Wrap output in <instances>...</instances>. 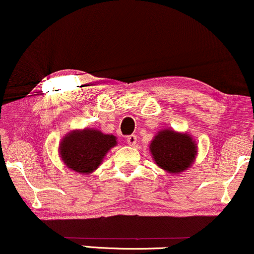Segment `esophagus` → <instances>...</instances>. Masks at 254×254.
<instances>
[{"label":"esophagus","mask_w":254,"mask_h":254,"mask_svg":"<svg viewBox=\"0 0 254 254\" xmlns=\"http://www.w3.org/2000/svg\"><path fill=\"white\" fill-rule=\"evenodd\" d=\"M127 142L129 145H135L137 142V136L136 135H129L127 137Z\"/></svg>","instance_id":"1"}]
</instances>
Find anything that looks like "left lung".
<instances>
[{
	"mask_svg": "<svg viewBox=\"0 0 254 254\" xmlns=\"http://www.w3.org/2000/svg\"><path fill=\"white\" fill-rule=\"evenodd\" d=\"M156 165L170 173L185 171L197 155L196 144L188 133H178L173 130L160 131L150 144Z\"/></svg>",
	"mask_w": 254,
	"mask_h": 254,
	"instance_id": "1",
	"label": "left lung"
}]
</instances>
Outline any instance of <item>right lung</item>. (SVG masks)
<instances>
[{
    "mask_svg": "<svg viewBox=\"0 0 254 254\" xmlns=\"http://www.w3.org/2000/svg\"><path fill=\"white\" fill-rule=\"evenodd\" d=\"M116 143L115 136L105 135L98 130L72 131L61 142L60 154L70 170L90 173L98 168L105 154Z\"/></svg>",
    "mask_w": 254,
    "mask_h": 254,
    "instance_id": "right-lung-1",
    "label": "right lung"
}]
</instances>
